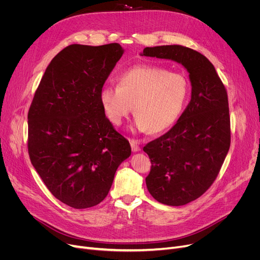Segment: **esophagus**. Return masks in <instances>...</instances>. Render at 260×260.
Listing matches in <instances>:
<instances>
[{"instance_id":"34e87169","label":"esophagus","mask_w":260,"mask_h":260,"mask_svg":"<svg viewBox=\"0 0 260 260\" xmlns=\"http://www.w3.org/2000/svg\"><path fill=\"white\" fill-rule=\"evenodd\" d=\"M131 146H132V151L133 152H140L141 151V147H140V143L138 141H136L134 139L129 140Z\"/></svg>"}]
</instances>
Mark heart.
<instances>
[{
	"instance_id": "heart-1",
	"label": "heart",
	"mask_w": 260,
	"mask_h": 260,
	"mask_svg": "<svg viewBox=\"0 0 260 260\" xmlns=\"http://www.w3.org/2000/svg\"><path fill=\"white\" fill-rule=\"evenodd\" d=\"M117 81V86L105 85L99 94L108 120L115 125L122 124L133 106L134 128L160 134L178 121L188 101L187 79L161 67L134 66Z\"/></svg>"
}]
</instances>
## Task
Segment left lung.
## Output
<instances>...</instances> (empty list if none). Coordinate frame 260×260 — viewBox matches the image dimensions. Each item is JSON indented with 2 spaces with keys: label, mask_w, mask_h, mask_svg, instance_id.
I'll return each instance as SVG.
<instances>
[{
  "label": "left lung",
  "mask_w": 260,
  "mask_h": 260,
  "mask_svg": "<svg viewBox=\"0 0 260 260\" xmlns=\"http://www.w3.org/2000/svg\"><path fill=\"white\" fill-rule=\"evenodd\" d=\"M141 56L171 60L188 73L190 101L176 124L143 151L152 162L145 182L157 201L184 206L212 185L229 152L226 90L214 65L200 52L180 45L145 47Z\"/></svg>",
  "instance_id": "obj_1"
}]
</instances>
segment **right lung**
Listing matches in <instances>:
<instances>
[{
	"label": "right lung",
	"mask_w": 260,
	"mask_h": 260,
	"mask_svg": "<svg viewBox=\"0 0 260 260\" xmlns=\"http://www.w3.org/2000/svg\"><path fill=\"white\" fill-rule=\"evenodd\" d=\"M123 53L118 43L67 46L47 66L29 108L31 165L50 193L74 209L99 204L132 154L99 99Z\"/></svg>",
	"instance_id": "1"
}]
</instances>
